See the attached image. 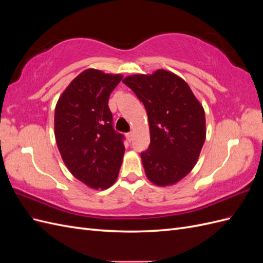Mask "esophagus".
Listing matches in <instances>:
<instances>
[{"label":"esophagus","instance_id":"1","mask_svg":"<svg viewBox=\"0 0 263 263\" xmlns=\"http://www.w3.org/2000/svg\"><path fill=\"white\" fill-rule=\"evenodd\" d=\"M133 137H134V133L133 132H129V133L126 134V138H127V140H128V141H132Z\"/></svg>","mask_w":263,"mask_h":263}]
</instances>
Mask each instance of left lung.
<instances>
[{
  "label": "left lung",
  "instance_id": "8db88e82",
  "mask_svg": "<svg viewBox=\"0 0 263 263\" xmlns=\"http://www.w3.org/2000/svg\"><path fill=\"white\" fill-rule=\"evenodd\" d=\"M123 82L147 110L150 145L140 155L147 178L159 186L176 184L192 171L204 145L202 104L189 84L168 70L128 76Z\"/></svg>",
  "mask_w": 263,
  "mask_h": 263
}]
</instances>
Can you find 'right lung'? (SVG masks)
Returning <instances> with one entry per match:
<instances>
[{
    "label": "right lung",
    "instance_id": "add662e5",
    "mask_svg": "<svg viewBox=\"0 0 263 263\" xmlns=\"http://www.w3.org/2000/svg\"><path fill=\"white\" fill-rule=\"evenodd\" d=\"M122 74L86 69L63 91L54 108V137L63 162L89 187L113 185L123 162L124 136L113 128L108 108Z\"/></svg>",
    "mask_w": 263,
    "mask_h": 263
}]
</instances>
